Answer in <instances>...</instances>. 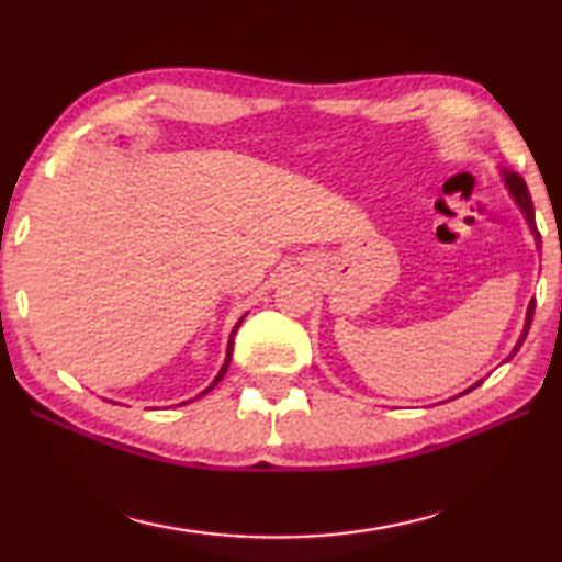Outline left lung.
I'll return each mask as SVG.
<instances>
[{"label":"left lung","mask_w":562,"mask_h":562,"mask_svg":"<svg viewBox=\"0 0 562 562\" xmlns=\"http://www.w3.org/2000/svg\"><path fill=\"white\" fill-rule=\"evenodd\" d=\"M506 184H508V190H510V194L516 196V202L520 204V210H524V214H526V220H528V224H530V229H533V234H536V239H540L538 236V229H536V216H533V202H530V194H528V187H526V182H524V177H520L518 172H506ZM533 311H536V301L530 303L528 306V318H526V328H524V336H520V340L516 342V348H514V352H510V356H516L518 352V348L524 346V340H526V336H528V330H530V323H533Z\"/></svg>","instance_id":"8db88e82"}]
</instances>
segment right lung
<instances>
[{
    "label": "right lung",
    "instance_id": "1",
    "mask_svg": "<svg viewBox=\"0 0 562 562\" xmlns=\"http://www.w3.org/2000/svg\"><path fill=\"white\" fill-rule=\"evenodd\" d=\"M239 326H241V321L239 323H236V326H234V330H232V338H229V348H226V360H224V366H222V370H220V375H216V380L212 382V387L216 385V382H220L222 378H224V372H226V368H229V356H232V346H234V336H236V330H239ZM212 387H206L204 392H202V395H206V392H210Z\"/></svg>",
    "mask_w": 562,
    "mask_h": 562
}]
</instances>
